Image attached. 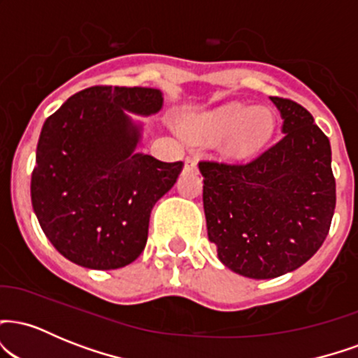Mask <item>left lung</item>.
<instances>
[{"instance_id":"1","label":"left lung","mask_w":358,"mask_h":358,"mask_svg":"<svg viewBox=\"0 0 358 358\" xmlns=\"http://www.w3.org/2000/svg\"><path fill=\"white\" fill-rule=\"evenodd\" d=\"M158 89L94 85L47 117L31 173V205L64 257L89 269H119L141 256L153 205L173 187L182 163L136 153Z\"/></svg>"}]
</instances>
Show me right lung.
Returning a JSON list of instances; mask_svg holds the SVG:
<instances>
[{
  "mask_svg": "<svg viewBox=\"0 0 358 358\" xmlns=\"http://www.w3.org/2000/svg\"><path fill=\"white\" fill-rule=\"evenodd\" d=\"M273 102L282 117L279 141L199 163L208 239L229 269L252 279L305 264L330 231L336 203L328 138L298 102ZM248 148L237 138L229 145L234 153Z\"/></svg>",
  "mask_w": 358,
  "mask_h": 358,
  "instance_id": "add662e5",
  "label": "right lung"
}]
</instances>
